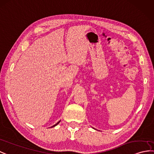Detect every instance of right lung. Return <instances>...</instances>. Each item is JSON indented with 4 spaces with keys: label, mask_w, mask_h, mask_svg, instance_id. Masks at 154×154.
I'll return each instance as SVG.
<instances>
[{
    "label": "right lung",
    "mask_w": 154,
    "mask_h": 154,
    "mask_svg": "<svg viewBox=\"0 0 154 154\" xmlns=\"http://www.w3.org/2000/svg\"><path fill=\"white\" fill-rule=\"evenodd\" d=\"M59 122H60V121H59V122H57V123H56V124H55V125H53V126H52V127H55V126H56V125H57V124H59Z\"/></svg>",
    "instance_id": "1"
}]
</instances>
